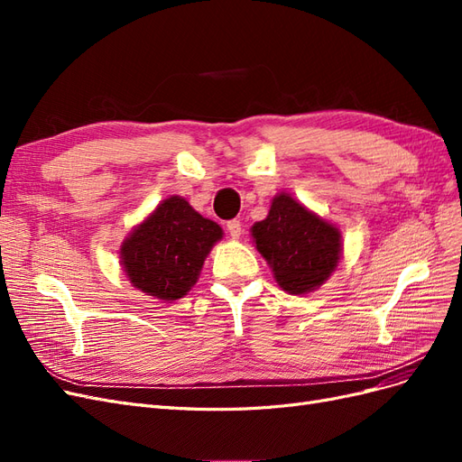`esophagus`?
Masks as SVG:
<instances>
[{
	"mask_svg": "<svg viewBox=\"0 0 462 462\" xmlns=\"http://www.w3.org/2000/svg\"><path fill=\"white\" fill-rule=\"evenodd\" d=\"M227 233L231 235V239H239L243 227H241V221L239 219H231L227 221Z\"/></svg>",
	"mask_w": 462,
	"mask_h": 462,
	"instance_id": "obj_1",
	"label": "esophagus"
}]
</instances>
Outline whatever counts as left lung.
Here are the masks:
<instances>
[{
	"instance_id": "obj_1",
	"label": "left lung",
	"mask_w": 462,
	"mask_h": 462,
	"mask_svg": "<svg viewBox=\"0 0 462 462\" xmlns=\"http://www.w3.org/2000/svg\"><path fill=\"white\" fill-rule=\"evenodd\" d=\"M253 243L289 295H309L337 270L343 258L339 227L310 208L279 192L270 212L250 227Z\"/></svg>"
}]
</instances>
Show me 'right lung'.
Listing matches in <instances>:
<instances>
[{
  "instance_id": "add662e5",
  "label": "right lung",
  "mask_w": 462,
  "mask_h": 462,
  "mask_svg": "<svg viewBox=\"0 0 462 462\" xmlns=\"http://www.w3.org/2000/svg\"><path fill=\"white\" fill-rule=\"evenodd\" d=\"M223 229L183 197H167L125 236L119 248L131 285L162 302L183 299L197 285L202 265Z\"/></svg>"
}]
</instances>
